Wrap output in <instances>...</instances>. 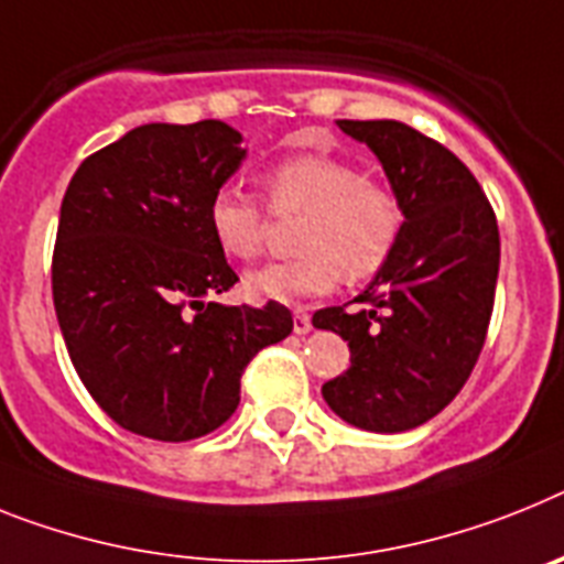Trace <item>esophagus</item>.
<instances>
[{"label": "esophagus", "mask_w": 564, "mask_h": 564, "mask_svg": "<svg viewBox=\"0 0 564 564\" xmlns=\"http://www.w3.org/2000/svg\"><path fill=\"white\" fill-rule=\"evenodd\" d=\"M292 329H295V335H306L312 329V318L306 315V312L297 310L295 315H292Z\"/></svg>", "instance_id": "34e87169"}]
</instances>
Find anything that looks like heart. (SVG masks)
Instances as JSON below:
<instances>
[{
    "instance_id": "obj_1",
    "label": "heart",
    "mask_w": 564,
    "mask_h": 564,
    "mask_svg": "<svg viewBox=\"0 0 564 564\" xmlns=\"http://www.w3.org/2000/svg\"><path fill=\"white\" fill-rule=\"evenodd\" d=\"M274 215L304 212L292 260H274L246 274L252 301L297 304L326 295L344 272L367 281L384 269L401 238L404 209L395 188L367 177L361 165L326 151L274 160L260 177ZM217 249L235 260H254L267 238V212L238 186H220L206 206Z\"/></svg>"
}]
</instances>
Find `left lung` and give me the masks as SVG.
<instances>
[{
  "mask_svg": "<svg viewBox=\"0 0 564 564\" xmlns=\"http://www.w3.org/2000/svg\"><path fill=\"white\" fill-rule=\"evenodd\" d=\"M367 143L404 209L384 269L312 326L349 344V370L321 387L333 413L370 433H404L451 404L485 347L499 278V226L462 160L395 120H338Z\"/></svg>",
  "mask_w": 564,
  "mask_h": 564,
  "instance_id": "left-lung-1",
  "label": "left lung"
}]
</instances>
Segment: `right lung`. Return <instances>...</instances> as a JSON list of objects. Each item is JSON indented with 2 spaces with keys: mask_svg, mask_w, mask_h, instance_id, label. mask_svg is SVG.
I'll list each match as a JSON object with an SVG mask.
<instances>
[{
  "mask_svg": "<svg viewBox=\"0 0 564 564\" xmlns=\"http://www.w3.org/2000/svg\"><path fill=\"white\" fill-rule=\"evenodd\" d=\"M243 137L220 120L149 122L94 151L59 209L51 286L70 364L122 430L212 433L240 404L246 364L292 333V312L206 301L238 283L206 224Z\"/></svg>",
  "mask_w": 564,
  "mask_h": 564,
  "instance_id": "add662e5",
  "label": "right lung"
}]
</instances>
